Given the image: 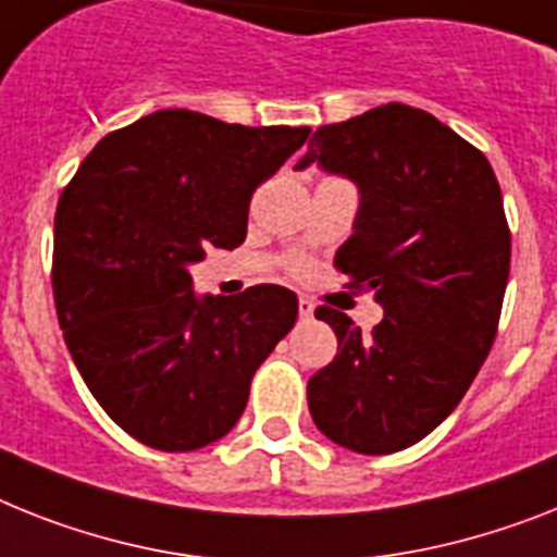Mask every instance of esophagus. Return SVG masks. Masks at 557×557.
Wrapping results in <instances>:
<instances>
[{
	"instance_id": "1",
	"label": "esophagus",
	"mask_w": 557,
	"mask_h": 557,
	"mask_svg": "<svg viewBox=\"0 0 557 557\" xmlns=\"http://www.w3.org/2000/svg\"><path fill=\"white\" fill-rule=\"evenodd\" d=\"M312 312H315V305H312L310 298H298V315H301V319H312Z\"/></svg>"
}]
</instances>
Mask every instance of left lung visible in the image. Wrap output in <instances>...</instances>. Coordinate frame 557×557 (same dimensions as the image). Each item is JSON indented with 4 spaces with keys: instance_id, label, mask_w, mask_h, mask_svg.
<instances>
[{
    "instance_id": "1",
    "label": "left lung",
    "mask_w": 557,
    "mask_h": 557,
    "mask_svg": "<svg viewBox=\"0 0 557 557\" xmlns=\"http://www.w3.org/2000/svg\"><path fill=\"white\" fill-rule=\"evenodd\" d=\"M312 162L361 193L335 268L384 319L361 335L315 310L338 352L307 381L310 416L352 453H398L458 407L493 350L512 252L498 178L478 147L401 102L319 127L296 170Z\"/></svg>"
}]
</instances>
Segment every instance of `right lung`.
I'll return each instance as SVG.
<instances>
[{"instance_id": "1", "label": "right lung", "mask_w": 557, "mask_h": 557, "mask_svg": "<svg viewBox=\"0 0 557 557\" xmlns=\"http://www.w3.org/2000/svg\"><path fill=\"white\" fill-rule=\"evenodd\" d=\"M307 136L156 110L108 133L59 196L50 278L64 344L102 410L147 447L190 453L227 435L296 324L293 289L199 298L190 264L245 242L252 193Z\"/></svg>"}]
</instances>
